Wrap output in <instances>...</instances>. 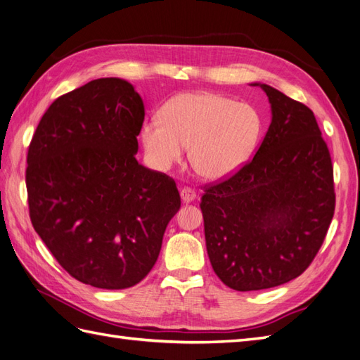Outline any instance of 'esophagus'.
Wrapping results in <instances>:
<instances>
[{
    "mask_svg": "<svg viewBox=\"0 0 360 360\" xmlns=\"http://www.w3.org/2000/svg\"><path fill=\"white\" fill-rule=\"evenodd\" d=\"M181 199H182L184 204H190V202H193V200L196 199L195 190H191V188H188V187H184V188L181 190Z\"/></svg>",
    "mask_w": 360,
    "mask_h": 360,
    "instance_id": "esophagus-1",
    "label": "esophagus"
}]
</instances>
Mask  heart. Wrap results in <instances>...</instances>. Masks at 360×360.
<instances>
[{
  "label": "heart",
  "mask_w": 360,
  "mask_h": 360,
  "mask_svg": "<svg viewBox=\"0 0 360 360\" xmlns=\"http://www.w3.org/2000/svg\"><path fill=\"white\" fill-rule=\"evenodd\" d=\"M262 117L254 106L211 91L181 92L146 120L140 140L155 169L170 170L186 147L193 170L207 181H224L240 172L259 144Z\"/></svg>",
  "instance_id": "obj_1"
}]
</instances>
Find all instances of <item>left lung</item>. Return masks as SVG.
Wrapping results in <instances>:
<instances>
[{
    "label": "left lung",
    "mask_w": 360,
    "mask_h": 360,
    "mask_svg": "<svg viewBox=\"0 0 360 360\" xmlns=\"http://www.w3.org/2000/svg\"><path fill=\"white\" fill-rule=\"evenodd\" d=\"M271 124L251 162L200 200L207 252L228 288L269 289L315 259L335 213L333 167L311 110L260 82Z\"/></svg>",
    "instance_id": "8db88e82"
}]
</instances>
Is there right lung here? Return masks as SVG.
Here are the masks:
<instances>
[{"label": "right lung", "mask_w": 360, "mask_h": 360, "mask_svg": "<svg viewBox=\"0 0 360 360\" xmlns=\"http://www.w3.org/2000/svg\"><path fill=\"white\" fill-rule=\"evenodd\" d=\"M143 122L132 84L91 80L53 101L27 155L34 231L71 276L98 289L140 283L181 207L174 181L135 160Z\"/></svg>", "instance_id": "obj_1"}]
</instances>
